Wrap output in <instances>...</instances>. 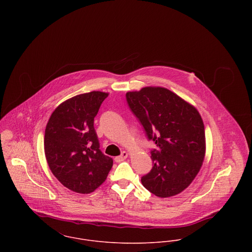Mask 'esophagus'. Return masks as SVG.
<instances>
[{
    "label": "esophagus",
    "instance_id": "1",
    "mask_svg": "<svg viewBox=\"0 0 252 252\" xmlns=\"http://www.w3.org/2000/svg\"><path fill=\"white\" fill-rule=\"evenodd\" d=\"M127 157H128V153L126 151H122V153L119 156L115 157L114 160H115V162H121V161H124Z\"/></svg>",
    "mask_w": 252,
    "mask_h": 252
}]
</instances>
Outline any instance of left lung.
Listing matches in <instances>:
<instances>
[{
    "label": "left lung",
    "instance_id": "8db88e82",
    "mask_svg": "<svg viewBox=\"0 0 252 252\" xmlns=\"http://www.w3.org/2000/svg\"><path fill=\"white\" fill-rule=\"evenodd\" d=\"M126 101L140 121L151 149L153 167L144 187L161 198L183 191L199 173L206 151L205 127L198 110L163 87L128 92Z\"/></svg>",
    "mask_w": 252,
    "mask_h": 252
}]
</instances>
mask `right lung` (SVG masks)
<instances>
[{
    "instance_id": "right-lung-1",
    "label": "right lung",
    "mask_w": 252,
    "mask_h": 252,
    "mask_svg": "<svg viewBox=\"0 0 252 252\" xmlns=\"http://www.w3.org/2000/svg\"><path fill=\"white\" fill-rule=\"evenodd\" d=\"M108 93L93 91L74 96L52 112L44 133L48 166L65 187L87 194L108 177L112 159L100 150L94 118Z\"/></svg>"
}]
</instances>
